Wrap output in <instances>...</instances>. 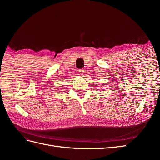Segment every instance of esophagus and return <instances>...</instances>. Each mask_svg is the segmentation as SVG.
Returning <instances> with one entry per match:
<instances>
[{
    "label": "esophagus",
    "mask_w": 160,
    "mask_h": 160,
    "mask_svg": "<svg viewBox=\"0 0 160 160\" xmlns=\"http://www.w3.org/2000/svg\"><path fill=\"white\" fill-rule=\"evenodd\" d=\"M79 75L81 76H83L85 75V70L83 69H81L79 71Z\"/></svg>",
    "instance_id": "1"
}]
</instances>
